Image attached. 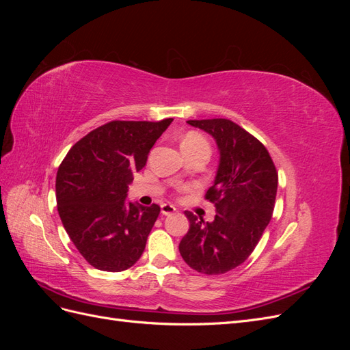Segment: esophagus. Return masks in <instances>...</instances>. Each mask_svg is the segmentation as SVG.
Segmentation results:
<instances>
[{"mask_svg":"<svg viewBox=\"0 0 350 350\" xmlns=\"http://www.w3.org/2000/svg\"><path fill=\"white\" fill-rule=\"evenodd\" d=\"M176 211V208L172 206V204H169V203H163L162 206H161V213L163 215V216H171V215H174Z\"/></svg>","mask_w":350,"mask_h":350,"instance_id":"1","label":"esophagus"}]
</instances>
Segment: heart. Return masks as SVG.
<instances>
[{"instance_id": "1", "label": "heart", "mask_w": 350, "mask_h": 350, "mask_svg": "<svg viewBox=\"0 0 350 350\" xmlns=\"http://www.w3.org/2000/svg\"><path fill=\"white\" fill-rule=\"evenodd\" d=\"M194 144H207V142L203 135H200L197 133H188L184 137L183 146H194Z\"/></svg>"}]
</instances>
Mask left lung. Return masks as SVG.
Returning a JSON list of instances; mask_svg holds the SVG:
<instances>
[{
  "mask_svg": "<svg viewBox=\"0 0 350 350\" xmlns=\"http://www.w3.org/2000/svg\"><path fill=\"white\" fill-rule=\"evenodd\" d=\"M213 137L219 150L215 183L206 198L215 203L213 221L191 211L179 252L189 267L203 274H224L238 267L256 248L271 219L278 172L256 137L225 118L187 121Z\"/></svg>",
  "mask_w": 350,
  "mask_h": 350,
  "instance_id": "obj_1",
  "label": "left lung"
}]
</instances>
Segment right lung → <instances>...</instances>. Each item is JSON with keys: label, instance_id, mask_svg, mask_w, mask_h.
<instances>
[{"label": "right lung", "instance_id": "right-lung-1", "mask_svg": "<svg viewBox=\"0 0 350 350\" xmlns=\"http://www.w3.org/2000/svg\"><path fill=\"white\" fill-rule=\"evenodd\" d=\"M172 121L108 122L74 144L59 165L55 193L61 221L94 269L122 271L142 257L161 207L131 203L129 185Z\"/></svg>", "mask_w": 350, "mask_h": 350}]
</instances>
